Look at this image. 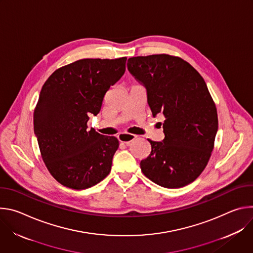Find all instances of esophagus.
Masks as SVG:
<instances>
[{"label":"esophagus","mask_w":253,"mask_h":253,"mask_svg":"<svg viewBox=\"0 0 253 253\" xmlns=\"http://www.w3.org/2000/svg\"><path fill=\"white\" fill-rule=\"evenodd\" d=\"M118 138L120 140V142L126 144V145H130L131 142L134 141L136 139V135L134 134H129V133H121L118 135Z\"/></svg>","instance_id":"esophagus-1"}]
</instances>
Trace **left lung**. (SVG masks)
I'll list each match as a JSON object with an SVG mask.
<instances>
[{
    "mask_svg": "<svg viewBox=\"0 0 253 253\" xmlns=\"http://www.w3.org/2000/svg\"><path fill=\"white\" fill-rule=\"evenodd\" d=\"M130 74L146 89L153 117L163 114L161 142L140 162L142 172L165 188H180L206 167L218 129L215 104L205 81L181 58L166 54L128 59Z\"/></svg>",
    "mask_w": 253,
    "mask_h": 253,
    "instance_id": "1",
    "label": "left lung"
}]
</instances>
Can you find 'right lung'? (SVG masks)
I'll use <instances>...</instances> for the list:
<instances>
[{
	"label": "right lung",
	"instance_id": "1",
	"mask_svg": "<svg viewBox=\"0 0 253 253\" xmlns=\"http://www.w3.org/2000/svg\"><path fill=\"white\" fill-rule=\"evenodd\" d=\"M126 60L82 59L56 70L42 87L34 132L49 172L68 188L92 187L111 171L119 141L89 130L87 122L125 73Z\"/></svg>",
	"mask_w": 253,
	"mask_h": 253
}]
</instances>
